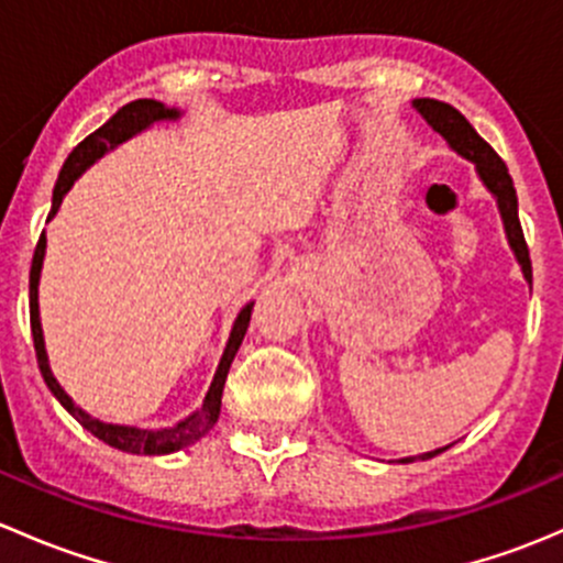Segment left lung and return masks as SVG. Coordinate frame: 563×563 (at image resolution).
Masks as SVG:
<instances>
[{
    "instance_id": "1",
    "label": "left lung",
    "mask_w": 563,
    "mask_h": 563,
    "mask_svg": "<svg viewBox=\"0 0 563 563\" xmlns=\"http://www.w3.org/2000/svg\"><path fill=\"white\" fill-rule=\"evenodd\" d=\"M413 108L422 113L424 122H428L435 133L444 135L446 144H450L457 155H463L465 161L474 163L479 179L485 181L487 190L496 196L498 212H501L509 247L515 250V255H518V264L523 266L526 280L531 283V258H528V245H526V236H523V229H520V218H518V192H515L512 176H509L501 157H498L496 150H493V146L487 144V141L482 139L474 128H471L468 119H465L463 113H460L457 108H452L450 103L422 98V100H413ZM444 450L424 452V455H417V457L428 460V457H435L439 452H444ZM417 457H402L400 463H413Z\"/></svg>"
}]
</instances>
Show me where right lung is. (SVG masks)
<instances>
[{
    "label": "right lung",
    "instance_id": "1",
    "mask_svg": "<svg viewBox=\"0 0 563 563\" xmlns=\"http://www.w3.org/2000/svg\"><path fill=\"white\" fill-rule=\"evenodd\" d=\"M176 117H179L176 108H166L163 103H157V100H133V103L119 108L103 128H98L92 135H87V139L70 152V157L65 161V166H62L59 172V179H56L54 185V201H51L48 220L56 214V209H59L62 198L67 196L73 181L87 172L98 157H103L108 150H113L117 144L128 141L130 135L150 128L152 122H161V119H176ZM43 255H45V234H40L35 255H32V269H30V323H32V340H35L40 373H43V382L48 384L51 391H54L56 400H59L62 406H65L67 411H70L73 417H76L78 422L95 435V439L106 441V444L113 446V450L130 452V455H168V452H179L185 450V446L196 444L198 439H203V435L214 428V422H218L220 417V397H223V387H225V378H229L231 362H234L236 351H240L242 345V338H245L247 332L253 302H247L245 308L240 310V316H236L229 343H225L223 356H220L218 373H214L212 378V387H209L207 397H203L201 408H198L196 413H190L187 419L176 422L174 428H161V430L108 424V422H100V419H92L87 411H81V408L67 397V391L59 387V382H56L54 373H51L48 367V354H45L43 327H40V310H37V283H40V269H43Z\"/></svg>",
    "mask_w": 563,
    "mask_h": 563
}]
</instances>
